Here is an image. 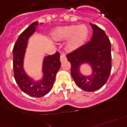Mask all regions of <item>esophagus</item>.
I'll use <instances>...</instances> for the list:
<instances>
[{
  "label": "esophagus",
  "instance_id": "1",
  "mask_svg": "<svg viewBox=\"0 0 127 127\" xmlns=\"http://www.w3.org/2000/svg\"><path fill=\"white\" fill-rule=\"evenodd\" d=\"M66 60V57L65 56L64 54H62L60 56V61L61 62H63L64 61Z\"/></svg>",
  "mask_w": 127,
  "mask_h": 127
}]
</instances>
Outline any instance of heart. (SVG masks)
<instances>
[{
	"label": "heart",
	"instance_id": "obj_1",
	"mask_svg": "<svg viewBox=\"0 0 127 127\" xmlns=\"http://www.w3.org/2000/svg\"><path fill=\"white\" fill-rule=\"evenodd\" d=\"M89 30L85 25L58 27L52 32V37L56 41H62L69 38L66 45L67 50L69 52L75 51L85 44L88 37Z\"/></svg>",
	"mask_w": 127,
	"mask_h": 127
}]
</instances>
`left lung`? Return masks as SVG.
Listing matches in <instances>:
<instances>
[{
  "label": "left lung",
  "instance_id": "obj_1",
  "mask_svg": "<svg viewBox=\"0 0 127 127\" xmlns=\"http://www.w3.org/2000/svg\"><path fill=\"white\" fill-rule=\"evenodd\" d=\"M93 29L91 40L66 55L71 64V74L76 85L85 91H94L107 81L111 71V42L101 28L90 23ZM89 63L92 67L90 76L80 71L81 65Z\"/></svg>",
  "mask_w": 127,
  "mask_h": 127
}]
</instances>
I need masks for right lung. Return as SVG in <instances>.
Here are the masks:
<instances>
[{"instance_id": "obj_1", "label": "right lung", "mask_w": 127, "mask_h": 127, "mask_svg": "<svg viewBox=\"0 0 127 127\" xmlns=\"http://www.w3.org/2000/svg\"><path fill=\"white\" fill-rule=\"evenodd\" d=\"M38 25V22H35L24 30L18 38L12 50L14 77L16 82L24 93L34 97H42L51 91L61 65L60 54L56 52L54 54L44 58L42 67L43 77L39 81H34L24 70V58L28 40L36 32Z\"/></svg>"}]
</instances>
